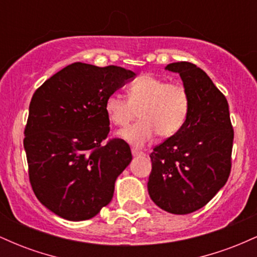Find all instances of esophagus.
Listing matches in <instances>:
<instances>
[{
    "label": "esophagus",
    "instance_id": "1",
    "mask_svg": "<svg viewBox=\"0 0 257 257\" xmlns=\"http://www.w3.org/2000/svg\"><path fill=\"white\" fill-rule=\"evenodd\" d=\"M132 153H133V156H144L145 155V153L138 149H132Z\"/></svg>",
    "mask_w": 257,
    "mask_h": 257
}]
</instances>
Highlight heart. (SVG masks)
Listing matches in <instances>:
<instances>
[{"mask_svg":"<svg viewBox=\"0 0 257 257\" xmlns=\"http://www.w3.org/2000/svg\"><path fill=\"white\" fill-rule=\"evenodd\" d=\"M128 99L112 93L105 99L104 108L112 124L124 126L139 114L134 124L120 135L135 146H144L157 134L168 138L185 124L190 112V95L182 84L169 83L155 76H141L126 88Z\"/></svg>","mask_w":257,"mask_h":257,"instance_id":"1","label":"heart"}]
</instances>
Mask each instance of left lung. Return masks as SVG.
Instances as JSON below:
<instances>
[{
    "label": "left lung",
    "mask_w": 257,
    "mask_h": 257,
    "mask_svg": "<svg viewBox=\"0 0 257 257\" xmlns=\"http://www.w3.org/2000/svg\"><path fill=\"white\" fill-rule=\"evenodd\" d=\"M166 69L181 77L190 95V112L184 126L150 155L147 188L159 208L185 215L203 208L225 186L234 132L226 96L202 69L187 61Z\"/></svg>",
    "instance_id": "obj_1"
}]
</instances>
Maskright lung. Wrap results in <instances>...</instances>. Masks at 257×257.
Segmentation results:
<instances>
[{"instance_id":"add662e5","label":"right lung","mask_w":257,"mask_h":257,"mask_svg":"<svg viewBox=\"0 0 257 257\" xmlns=\"http://www.w3.org/2000/svg\"><path fill=\"white\" fill-rule=\"evenodd\" d=\"M135 73L119 66L73 63L32 95L24 131L29 179L37 199L70 221L91 219L111 202L131 147L110 139L104 102Z\"/></svg>"}]
</instances>
